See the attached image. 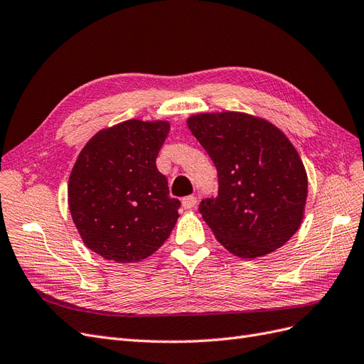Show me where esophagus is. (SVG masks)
I'll return each instance as SVG.
<instances>
[{
  "label": "esophagus",
  "mask_w": 364,
  "mask_h": 364,
  "mask_svg": "<svg viewBox=\"0 0 364 364\" xmlns=\"http://www.w3.org/2000/svg\"><path fill=\"white\" fill-rule=\"evenodd\" d=\"M196 203H197V199H196L194 196H186V197H183V199H182V205H183L185 209L194 208Z\"/></svg>",
  "instance_id": "1"
}]
</instances>
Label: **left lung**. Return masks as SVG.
Here are the masks:
<instances>
[{"label": "left lung", "instance_id": "left-lung-1", "mask_svg": "<svg viewBox=\"0 0 364 364\" xmlns=\"http://www.w3.org/2000/svg\"><path fill=\"white\" fill-rule=\"evenodd\" d=\"M188 127L217 168L218 193L199 211L222 246L257 258L287 243L301 226L308 191L289 138L269 121L240 112L194 115Z\"/></svg>", "mask_w": 364, "mask_h": 364}]
</instances>
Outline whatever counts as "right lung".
<instances>
[{
	"label": "right lung",
	"instance_id": "right-lung-1",
	"mask_svg": "<svg viewBox=\"0 0 364 364\" xmlns=\"http://www.w3.org/2000/svg\"><path fill=\"white\" fill-rule=\"evenodd\" d=\"M167 121L129 119L100 130L83 147L68 182L73 222L86 247L105 259L150 257L171 234L181 200L156 167Z\"/></svg>",
	"mask_w": 364,
	"mask_h": 364
}]
</instances>
